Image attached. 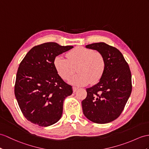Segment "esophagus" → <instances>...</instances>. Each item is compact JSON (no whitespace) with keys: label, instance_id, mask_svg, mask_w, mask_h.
<instances>
[{"label":"esophagus","instance_id":"esophagus-1","mask_svg":"<svg viewBox=\"0 0 149 149\" xmlns=\"http://www.w3.org/2000/svg\"><path fill=\"white\" fill-rule=\"evenodd\" d=\"M77 90H78L77 87H76V86H73V87H72V91H73V92H75L76 91H77Z\"/></svg>","mask_w":149,"mask_h":149}]
</instances>
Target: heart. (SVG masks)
Masks as SVG:
<instances>
[{
    "label": "heart",
    "instance_id": "obj_1",
    "mask_svg": "<svg viewBox=\"0 0 149 149\" xmlns=\"http://www.w3.org/2000/svg\"><path fill=\"white\" fill-rule=\"evenodd\" d=\"M68 59L57 56L54 65L60 77L69 80L75 72L78 73L71 79L72 84L85 86L90 82L96 83L102 78L106 67L102 54L91 49L77 47L66 54Z\"/></svg>",
    "mask_w": 149,
    "mask_h": 149
}]
</instances>
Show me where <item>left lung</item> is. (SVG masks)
<instances>
[{
	"label": "left lung",
	"instance_id": "1",
	"mask_svg": "<svg viewBox=\"0 0 149 149\" xmlns=\"http://www.w3.org/2000/svg\"><path fill=\"white\" fill-rule=\"evenodd\" d=\"M85 47L102 54L106 67L99 83L86 88L87 96L81 102L83 114L98 124L110 123L120 116L132 93L131 71L115 47L104 42Z\"/></svg>",
	"mask_w": 149,
	"mask_h": 149
}]
</instances>
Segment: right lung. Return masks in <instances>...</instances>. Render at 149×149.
<instances>
[{
	"label": "right lung",
	"instance_id": "1",
	"mask_svg": "<svg viewBox=\"0 0 149 149\" xmlns=\"http://www.w3.org/2000/svg\"><path fill=\"white\" fill-rule=\"evenodd\" d=\"M72 48L44 43L33 47L21 62L14 94L24 116L33 124L49 126L62 116L63 102L72 88L58 74L54 59Z\"/></svg>",
	"mask_w": 149,
	"mask_h": 149
}]
</instances>
